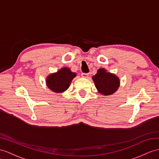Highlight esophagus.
Returning <instances> with one entry per match:
<instances>
[{
  "label": "esophagus",
  "mask_w": 159,
  "mask_h": 159,
  "mask_svg": "<svg viewBox=\"0 0 159 159\" xmlns=\"http://www.w3.org/2000/svg\"><path fill=\"white\" fill-rule=\"evenodd\" d=\"M88 76H89L88 73H82V77H84V78H88Z\"/></svg>",
  "instance_id": "1"
}]
</instances>
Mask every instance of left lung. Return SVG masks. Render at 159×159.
Returning a JSON list of instances; mask_svg holds the SVG:
<instances>
[{
  "mask_svg": "<svg viewBox=\"0 0 159 159\" xmlns=\"http://www.w3.org/2000/svg\"><path fill=\"white\" fill-rule=\"evenodd\" d=\"M92 80L98 92L104 96L113 94L117 90L120 84L117 76L107 72L103 68L98 69L97 73L92 77Z\"/></svg>",
  "mask_w": 159,
  "mask_h": 159,
  "instance_id": "obj_1",
  "label": "left lung"
}]
</instances>
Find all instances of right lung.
<instances>
[{"mask_svg": "<svg viewBox=\"0 0 159 159\" xmlns=\"http://www.w3.org/2000/svg\"><path fill=\"white\" fill-rule=\"evenodd\" d=\"M76 73L68 67H63L57 73L50 74L46 77V85L52 92L61 93L67 90Z\"/></svg>", "mask_w": 159, "mask_h": 159, "instance_id": "right-lung-1", "label": "right lung"}]
</instances>
